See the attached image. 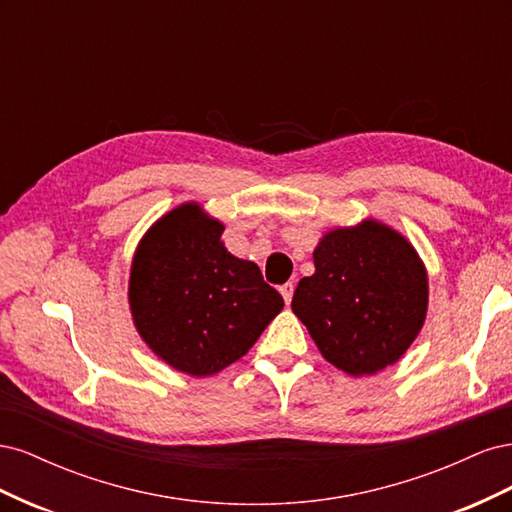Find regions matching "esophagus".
<instances>
[{
    "mask_svg": "<svg viewBox=\"0 0 512 512\" xmlns=\"http://www.w3.org/2000/svg\"><path fill=\"white\" fill-rule=\"evenodd\" d=\"M280 292H282V297H284V301H286V305L292 301V292H294V284L292 282H286L284 286H280Z\"/></svg>",
    "mask_w": 512,
    "mask_h": 512,
    "instance_id": "obj_1",
    "label": "esophagus"
}]
</instances>
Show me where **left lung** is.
<instances>
[{
    "label": "left lung",
    "instance_id": "left-lung-1",
    "mask_svg": "<svg viewBox=\"0 0 512 512\" xmlns=\"http://www.w3.org/2000/svg\"><path fill=\"white\" fill-rule=\"evenodd\" d=\"M292 312L324 359L350 376H371L401 359L423 329L427 271L397 230L376 220L327 232L314 250Z\"/></svg>",
    "mask_w": 512,
    "mask_h": 512
}]
</instances>
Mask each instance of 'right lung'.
<instances>
[{
  "label": "right lung",
  "mask_w": 512,
  "mask_h": 512,
  "mask_svg": "<svg viewBox=\"0 0 512 512\" xmlns=\"http://www.w3.org/2000/svg\"><path fill=\"white\" fill-rule=\"evenodd\" d=\"M222 232V222L185 203L147 230L132 260L136 331L164 363L190 376L239 361L284 307L252 260L226 250Z\"/></svg>",
  "instance_id": "1"
}]
</instances>
